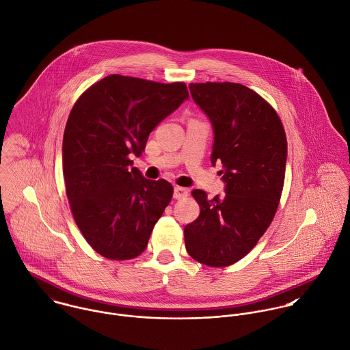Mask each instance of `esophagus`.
I'll return each instance as SVG.
<instances>
[{
  "mask_svg": "<svg viewBox=\"0 0 350 350\" xmlns=\"http://www.w3.org/2000/svg\"><path fill=\"white\" fill-rule=\"evenodd\" d=\"M188 196V189L183 188V187H176L174 188V199L180 200V199H185Z\"/></svg>",
  "mask_w": 350,
  "mask_h": 350,
  "instance_id": "1",
  "label": "esophagus"
}]
</instances>
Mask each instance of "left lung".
<instances>
[{
  "label": "left lung",
  "mask_w": 350,
  "mask_h": 350,
  "mask_svg": "<svg viewBox=\"0 0 350 350\" xmlns=\"http://www.w3.org/2000/svg\"><path fill=\"white\" fill-rule=\"evenodd\" d=\"M208 115L215 140L211 162H220L226 195L207 199L192 191L199 217L184 228L188 254L212 268L243 258L271 226L285 178L286 137L276 109L235 82L189 83Z\"/></svg>",
  "instance_id": "8db88e82"
}]
</instances>
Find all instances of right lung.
<instances>
[{
    "label": "right lung",
    "instance_id": "right-lung-1",
    "mask_svg": "<svg viewBox=\"0 0 350 350\" xmlns=\"http://www.w3.org/2000/svg\"><path fill=\"white\" fill-rule=\"evenodd\" d=\"M184 82L111 74L75 101L64 134V176L75 224L103 257L133 260L173 198L166 180L130 167L150 133L185 98Z\"/></svg>",
    "mask_w": 350,
    "mask_h": 350
}]
</instances>
